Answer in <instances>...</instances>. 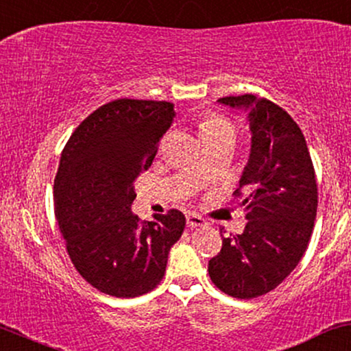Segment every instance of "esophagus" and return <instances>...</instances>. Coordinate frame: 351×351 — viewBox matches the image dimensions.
Masks as SVG:
<instances>
[{"mask_svg": "<svg viewBox=\"0 0 351 351\" xmlns=\"http://www.w3.org/2000/svg\"><path fill=\"white\" fill-rule=\"evenodd\" d=\"M186 223H188V227H191V228H197V227H204L207 221L197 214H188L186 215Z\"/></svg>", "mask_w": 351, "mask_h": 351, "instance_id": "1", "label": "esophagus"}]
</instances>
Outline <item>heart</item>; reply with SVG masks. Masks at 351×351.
Segmentation results:
<instances>
[{
  "label": "heart",
  "instance_id": "obj_1",
  "mask_svg": "<svg viewBox=\"0 0 351 351\" xmlns=\"http://www.w3.org/2000/svg\"><path fill=\"white\" fill-rule=\"evenodd\" d=\"M199 128H201V134L204 137V141L214 139V137H219L223 134L234 136L233 124L230 123L227 118L220 117V114H215V113L204 114L201 118V123H199Z\"/></svg>",
  "mask_w": 351,
  "mask_h": 351
}]
</instances>
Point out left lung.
<instances>
[{"mask_svg":"<svg viewBox=\"0 0 351 351\" xmlns=\"http://www.w3.org/2000/svg\"><path fill=\"white\" fill-rule=\"evenodd\" d=\"M219 104L246 112L251 154L234 191L246 214L241 234L223 238L208 261L219 290L251 300L269 293L293 272L311 238L317 212L314 167L300 126L285 110L251 94Z\"/></svg>","mask_w":351,"mask_h":351,"instance_id":"1","label":"left lung"}]
</instances>
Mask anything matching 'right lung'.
I'll return each mask as SVG.
<instances>
[{
  "label": "right lung",
  "mask_w": 351,
  "mask_h": 351,
  "mask_svg": "<svg viewBox=\"0 0 351 351\" xmlns=\"http://www.w3.org/2000/svg\"><path fill=\"white\" fill-rule=\"evenodd\" d=\"M173 118L170 101L113 100L79 124L61 154L53 186L58 225L74 267L101 293L152 291L183 234L186 219L176 208L152 221L131 212L134 181L152 165Z\"/></svg>",
  "instance_id": "add662e5"
}]
</instances>
